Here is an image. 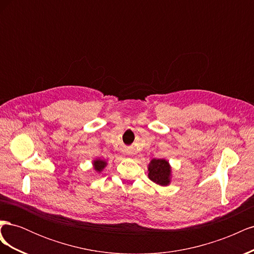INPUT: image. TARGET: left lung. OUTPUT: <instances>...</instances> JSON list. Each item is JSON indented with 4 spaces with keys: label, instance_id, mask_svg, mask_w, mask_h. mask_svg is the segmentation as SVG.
<instances>
[{
    "label": "left lung",
    "instance_id": "obj_1",
    "mask_svg": "<svg viewBox=\"0 0 254 254\" xmlns=\"http://www.w3.org/2000/svg\"><path fill=\"white\" fill-rule=\"evenodd\" d=\"M148 178L161 187H167L172 180V167L165 159H152L148 164Z\"/></svg>",
    "mask_w": 254,
    "mask_h": 254
}]
</instances>
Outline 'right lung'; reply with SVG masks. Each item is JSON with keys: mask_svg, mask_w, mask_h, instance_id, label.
I'll return each instance as SVG.
<instances>
[{"mask_svg": "<svg viewBox=\"0 0 254 254\" xmlns=\"http://www.w3.org/2000/svg\"><path fill=\"white\" fill-rule=\"evenodd\" d=\"M92 164H93V168L96 173H102L104 168L107 166V161L103 159H96L93 160Z\"/></svg>", "mask_w": 254, "mask_h": 254, "instance_id": "obj_1", "label": "right lung"}]
</instances>
